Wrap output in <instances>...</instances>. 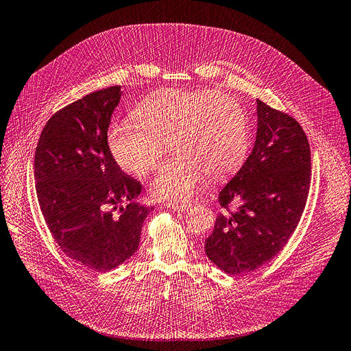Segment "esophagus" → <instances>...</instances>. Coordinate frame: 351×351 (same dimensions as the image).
Here are the masks:
<instances>
[{"mask_svg":"<svg viewBox=\"0 0 351 351\" xmlns=\"http://www.w3.org/2000/svg\"><path fill=\"white\" fill-rule=\"evenodd\" d=\"M166 206L173 209V210H185V209L191 208V204L189 202H167Z\"/></svg>","mask_w":351,"mask_h":351,"instance_id":"esophagus-1","label":"esophagus"}]
</instances>
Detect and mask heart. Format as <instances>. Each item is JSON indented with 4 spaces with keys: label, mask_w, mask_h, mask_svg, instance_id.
Wrapping results in <instances>:
<instances>
[{
    "label": "heart",
    "mask_w": 351,
    "mask_h": 351,
    "mask_svg": "<svg viewBox=\"0 0 351 351\" xmlns=\"http://www.w3.org/2000/svg\"><path fill=\"white\" fill-rule=\"evenodd\" d=\"M134 116L114 121L109 146L121 169L145 176L171 142L176 155L152 180V193L160 199H188L206 173L225 178L247 158V114L234 97L219 91L165 90L145 99Z\"/></svg>",
    "instance_id": "obj_1"
}]
</instances>
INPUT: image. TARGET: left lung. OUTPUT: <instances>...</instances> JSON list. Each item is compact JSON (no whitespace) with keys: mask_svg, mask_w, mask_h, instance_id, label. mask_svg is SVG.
Listing matches in <instances>:
<instances>
[{"mask_svg":"<svg viewBox=\"0 0 351 351\" xmlns=\"http://www.w3.org/2000/svg\"><path fill=\"white\" fill-rule=\"evenodd\" d=\"M258 129L251 155L219 192L209 260L230 276L269 263L294 234L307 204L311 154L307 136L289 114L256 100ZM232 202L237 206L230 209Z\"/></svg>","mask_w":351,"mask_h":351,"instance_id":"1","label":"left lung"}]
</instances>
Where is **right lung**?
Instances as JSON below:
<instances>
[{"label": "right lung", "mask_w": 351, "mask_h": 351, "mask_svg": "<svg viewBox=\"0 0 351 351\" xmlns=\"http://www.w3.org/2000/svg\"><path fill=\"white\" fill-rule=\"evenodd\" d=\"M120 96V86H112L54 113L34 156L37 199L51 237L71 260L96 272L138 251L152 209L133 202L141 182L123 173L109 147Z\"/></svg>", "instance_id": "1"}]
</instances>
